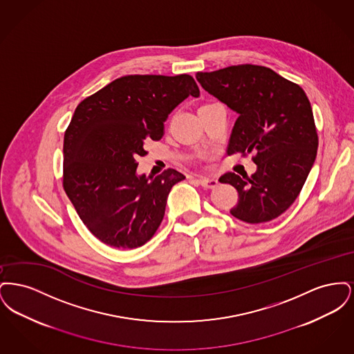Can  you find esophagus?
I'll return each mask as SVG.
<instances>
[{"label":"esophagus","mask_w":354,"mask_h":354,"mask_svg":"<svg viewBox=\"0 0 354 354\" xmlns=\"http://www.w3.org/2000/svg\"><path fill=\"white\" fill-rule=\"evenodd\" d=\"M195 182L205 188H215L219 185L218 179H215V178H198V179H195Z\"/></svg>","instance_id":"obj_1"}]
</instances>
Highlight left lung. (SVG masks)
Returning a JSON list of instances; mask_svg holds the SVG:
<instances>
[{
	"label": "left lung",
	"mask_w": 354,
	"mask_h": 354,
	"mask_svg": "<svg viewBox=\"0 0 354 354\" xmlns=\"http://www.w3.org/2000/svg\"><path fill=\"white\" fill-rule=\"evenodd\" d=\"M196 80L239 115L228 155L254 153L257 169L251 178L234 172L220 178L239 192L232 216L251 224L276 219L299 196L317 155L319 138L306 94L299 84L256 65L198 73Z\"/></svg>",
	"instance_id": "1"
}]
</instances>
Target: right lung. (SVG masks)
Segmentation results:
<instances>
[{
	"label": "right lung",
	"instance_id": "1",
	"mask_svg": "<svg viewBox=\"0 0 354 354\" xmlns=\"http://www.w3.org/2000/svg\"><path fill=\"white\" fill-rule=\"evenodd\" d=\"M189 95L201 91L188 74L124 75L77 106L64 139V188L102 243L133 250L159 228L172 185L185 176L172 169L151 179L138 175L136 158Z\"/></svg>",
	"mask_w": 354,
	"mask_h": 354
}]
</instances>
